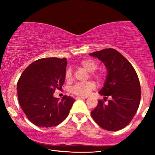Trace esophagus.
Instances as JSON below:
<instances>
[{
  "label": "esophagus",
  "mask_w": 155,
  "mask_h": 155,
  "mask_svg": "<svg viewBox=\"0 0 155 155\" xmlns=\"http://www.w3.org/2000/svg\"><path fill=\"white\" fill-rule=\"evenodd\" d=\"M87 97H81V96H78L76 97V99H86Z\"/></svg>",
  "instance_id": "obj_1"
}]
</instances>
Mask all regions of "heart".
Masks as SVG:
<instances>
[{"label": "heart", "mask_w": 155, "mask_h": 155, "mask_svg": "<svg viewBox=\"0 0 155 155\" xmlns=\"http://www.w3.org/2000/svg\"><path fill=\"white\" fill-rule=\"evenodd\" d=\"M80 66L83 68L88 72H93L97 68V63L94 61L90 58L83 59L79 63ZM92 75L97 79H101L102 75L101 73H92ZM66 80H71L72 78V70L71 68H68L65 71V75ZM95 88V84L93 82H87L85 83H78L75 84V86L72 88V92L73 94L78 96L86 97L90 94L92 90Z\"/></svg>", "instance_id": "obj_1"}]
</instances>
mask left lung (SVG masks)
<instances>
[{
    "label": "left lung",
    "mask_w": 155,
    "mask_h": 155,
    "mask_svg": "<svg viewBox=\"0 0 155 155\" xmlns=\"http://www.w3.org/2000/svg\"><path fill=\"white\" fill-rule=\"evenodd\" d=\"M104 64L107 75L99 94L111 99L107 104L99 100L91 111L93 119L109 131L124 128L131 121L138 109L141 98L140 84L130 63L114 48H106L89 54Z\"/></svg>",
    "instance_id": "8db88e82"
}]
</instances>
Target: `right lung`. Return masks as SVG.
Wrapping results in <instances>:
<instances>
[{"label":"right lung","mask_w":155,"mask_h":155,"mask_svg":"<svg viewBox=\"0 0 155 155\" xmlns=\"http://www.w3.org/2000/svg\"><path fill=\"white\" fill-rule=\"evenodd\" d=\"M66 58H44L31 63L23 71L17 84L19 103L33 124L42 128L56 126L69 114L75 100L54 97L56 89L65 81Z\"/></svg>","instance_id":"1"}]
</instances>
